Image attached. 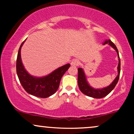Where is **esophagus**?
<instances>
[{
  "mask_svg": "<svg viewBox=\"0 0 134 134\" xmlns=\"http://www.w3.org/2000/svg\"><path fill=\"white\" fill-rule=\"evenodd\" d=\"M79 64V62H78L77 60H73L71 62H70V65L71 66H77Z\"/></svg>",
  "mask_w": 134,
  "mask_h": 134,
  "instance_id": "esophagus-1",
  "label": "esophagus"
}]
</instances>
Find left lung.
I'll use <instances>...</instances> for the list:
<instances>
[{
  "mask_svg": "<svg viewBox=\"0 0 134 134\" xmlns=\"http://www.w3.org/2000/svg\"><path fill=\"white\" fill-rule=\"evenodd\" d=\"M108 44L110 47H111L116 52L118 55V64L117 67V71L118 75L116 76L115 79L113 80V81L111 84L108 86L103 88H94L90 86L87 81L86 74L84 73V70L82 67H79L78 68V86H79V90L83 94L86 95L87 96L91 97L93 98H102L107 96L110 92L113 89L115 88V86L117 84L118 79H119L120 73V59L119 54H118V51L117 48L116 47L115 44L113 43L110 40H106L103 43V44Z\"/></svg>",
  "mask_w": 134,
  "mask_h": 134,
  "instance_id": "1",
  "label": "left lung"
}]
</instances>
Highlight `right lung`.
<instances>
[{
    "mask_svg": "<svg viewBox=\"0 0 134 134\" xmlns=\"http://www.w3.org/2000/svg\"><path fill=\"white\" fill-rule=\"evenodd\" d=\"M25 41L21 44L18 51L16 60L17 75L23 88L27 93L39 98H48L56 93L62 76L70 65L67 64L58 67L47 76H32L24 68L21 60V50Z\"/></svg>",
    "mask_w": 134,
    "mask_h": 134,
    "instance_id": "obj_1",
    "label": "right lung"
}]
</instances>
